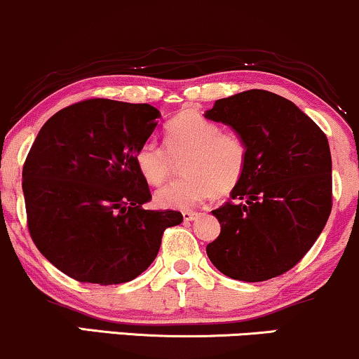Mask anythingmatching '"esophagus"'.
Here are the masks:
<instances>
[{
	"instance_id": "obj_1",
	"label": "esophagus",
	"mask_w": 359,
	"mask_h": 359,
	"mask_svg": "<svg viewBox=\"0 0 359 359\" xmlns=\"http://www.w3.org/2000/svg\"><path fill=\"white\" fill-rule=\"evenodd\" d=\"M182 215H184L185 222H192V220H197L198 217H201V213H198V212H184Z\"/></svg>"
}]
</instances>
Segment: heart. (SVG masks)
<instances>
[{
    "mask_svg": "<svg viewBox=\"0 0 359 359\" xmlns=\"http://www.w3.org/2000/svg\"><path fill=\"white\" fill-rule=\"evenodd\" d=\"M165 147L149 140L139 147L135 164L151 185L164 184L184 161L182 179L156 192V203L170 210H192L208 197L226 195L237 187L247 167L243 137L197 112H185L169 122Z\"/></svg>",
    "mask_w": 359,
    "mask_h": 359,
    "instance_id": "heart-1",
    "label": "heart"
}]
</instances>
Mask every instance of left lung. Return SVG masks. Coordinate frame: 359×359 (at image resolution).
Returning a JSON list of instances; mask_svg holds the SVG:
<instances>
[{
  "instance_id": "left-lung-1",
  "label": "left lung",
  "mask_w": 359,
  "mask_h": 359,
  "mask_svg": "<svg viewBox=\"0 0 359 359\" xmlns=\"http://www.w3.org/2000/svg\"><path fill=\"white\" fill-rule=\"evenodd\" d=\"M247 144L245 174L213 215L220 235L207 245L215 269L265 281L293 269L331 212V154L323 130L292 101L263 89L219 99L205 112Z\"/></svg>"
}]
</instances>
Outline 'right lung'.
<instances>
[{"instance_id":"add662e5","label":"right lung","mask_w":359,"mask_h":359,"mask_svg":"<svg viewBox=\"0 0 359 359\" xmlns=\"http://www.w3.org/2000/svg\"><path fill=\"white\" fill-rule=\"evenodd\" d=\"M161 112L151 104L88 99L41 127L22 165L29 235L71 278L117 285L156 260L177 210H146L151 190L135 164Z\"/></svg>"}]
</instances>
